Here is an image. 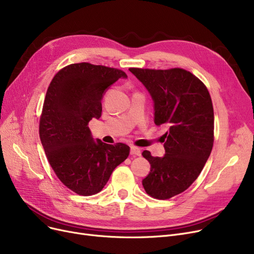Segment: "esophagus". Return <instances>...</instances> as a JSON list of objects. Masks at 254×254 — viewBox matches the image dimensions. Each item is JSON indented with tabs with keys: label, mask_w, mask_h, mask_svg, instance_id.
Masks as SVG:
<instances>
[{
	"label": "esophagus",
	"mask_w": 254,
	"mask_h": 254,
	"mask_svg": "<svg viewBox=\"0 0 254 254\" xmlns=\"http://www.w3.org/2000/svg\"><path fill=\"white\" fill-rule=\"evenodd\" d=\"M130 154L131 155H141V149L136 146H130Z\"/></svg>",
	"instance_id": "1"
}]
</instances>
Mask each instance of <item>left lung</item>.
Segmentation results:
<instances>
[{
  "mask_svg": "<svg viewBox=\"0 0 254 254\" xmlns=\"http://www.w3.org/2000/svg\"><path fill=\"white\" fill-rule=\"evenodd\" d=\"M154 102V123L169 129L164 135V157L142 155L150 173L142 181L145 191L168 199L188 190L201 172L214 142V112L206 85L192 73L180 68L168 70L130 68Z\"/></svg>",
  "mask_w": 254,
  "mask_h": 254,
  "instance_id": "1",
  "label": "left lung"
}]
</instances>
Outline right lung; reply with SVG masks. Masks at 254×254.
Listing matches in <instances>:
<instances>
[{
	"label": "right lung",
	"instance_id": "1",
	"mask_svg": "<svg viewBox=\"0 0 254 254\" xmlns=\"http://www.w3.org/2000/svg\"><path fill=\"white\" fill-rule=\"evenodd\" d=\"M122 77L127 76L119 69L79 63L60 70L48 86L40 140L58 178L79 195L100 192L129 154L127 144L95 142L88 127L102 115L105 90Z\"/></svg>",
	"mask_w": 254,
	"mask_h": 254
}]
</instances>
